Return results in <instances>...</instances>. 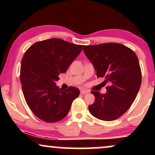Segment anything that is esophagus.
Wrapping results in <instances>:
<instances>
[{
    "label": "esophagus",
    "mask_w": 155,
    "mask_h": 155,
    "mask_svg": "<svg viewBox=\"0 0 155 155\" xmlns=\"http://www.w3.org/2000/svg\"><path fill=\"white\" fill-rule=\"evenodd\" d=\"M88 91H87V90H81L80 91V93L82 94V95H85V94H87L88 93Z\"/></svg>",
    "instance_id": "esophagus-1"
}]
</instances>
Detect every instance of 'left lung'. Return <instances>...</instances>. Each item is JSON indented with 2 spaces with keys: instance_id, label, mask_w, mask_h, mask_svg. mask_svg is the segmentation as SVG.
<instances>
[{
  "instance_id": "left-lung-1",
  "label": "left lung",
  "mask_w": 155,
  "mask_h": 155,
  "mask_svg": "<svg viewBox=\"0 0 155 155\" xmlns=\"http://www.w3.org/2000/svg\"><path fill=\"white\" fill-rule=\"evenodd\" d=\"M83 50L93 64L97 77H104L110 84L106 94L92 90L95 101L89 106V111L103 121L120 118L135 101L141 84V70L136 53L118 43L84 46Z\"/></svg>"
}]
</instances>
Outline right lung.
<instances>
[{
  "label": "right lung",
  "instance_id": "obj_1",
  "mask_svg": "<svg viewBox=\"0 0 155 155\" xmlns=\"http://www.w3.org/2000/svg\"><path fill=\"white\" fill-rule=\"evenodd\" d=\"M81 50L82 45L50 38L35 42L25 52L20 68L23 95L32 112L40 120L49 123L63 120L79 95V89L69 87L62 90L55 81Z\"/></svg>",
  "mask_w": 155,
  "mask_h": 155
}]
</instances>
